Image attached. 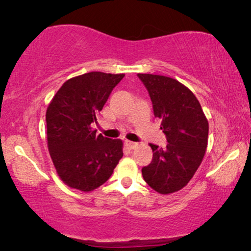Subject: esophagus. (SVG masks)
Masks as SVG:
<instances>
[{
  "mask_svg": "<svg viewBox=\"0 0 251 251\" xmlns=\"http://www.w3.org/2000/svg\"><path fill=\"white\" fill-rule=\"evenodd\" d=\"M126 146L128 147L129 150H133V149H136L137 146H138V144L137 143H133V142H130V140H126Z\"/></svg>",
  "mask_w": 251,
  "mask_h": 251,
  "instance_id": "1",
  "label": "esophagus"
}]
</instances>
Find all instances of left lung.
<instances>
[{
    "instance_id": "1",
    "label": "left lung",
    "mask_w": 251,
    "mask_h": 251,
    "mask_svg": "<svg viewBox=\"0 0 251 251\" xmlns=\"http://www.w3.org/2000/svg\"><path fill=\"white\" fill-rule=\"evenodd\" d=\"M149 90L154 115L168 144L164 149L150 144L153 159L142 169L144 179L160 194L186 186L200 167L208 145L209 123L200 102L186 85L173 77L138 74Z\"/></svg>"
}]
</instances>
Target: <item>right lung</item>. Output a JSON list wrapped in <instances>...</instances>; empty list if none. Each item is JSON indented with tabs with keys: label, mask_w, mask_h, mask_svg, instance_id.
I'll list each match as a JSON object with an SVG mask.
<instances>
[{
	"label": "right lung",
	"mask_w": 251,
	"mask_h": 251,
	"mask_svg": "<svg viewBox=\"0 0 251 251\" xmlns=\"http://www.w3.org/2000/svg\"><path fill=\"white\" fill-rule=\"evenodd\" d=\"M125 74L90 72L67 80L47 108V142L57 175L68 187L91 192L123 156L121 139L96 135L91 125Z\"/></svg>",
	"instance_id": "obj_1"
}]
</instances>
